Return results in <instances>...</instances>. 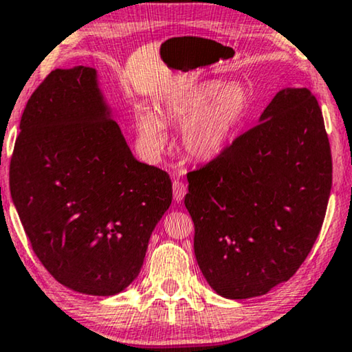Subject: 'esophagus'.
Instances as JSON below:
<instances>
[{"mask_svg": "<svg viewBox=\"0 0 352 352\" xmlns=\"http://www.w3.org/2000/svg\"><path fill=\"white\" fill-rule=\"evenodd\" d=\"M172 188H174V200L175 202H182L183 197L186 196L188 192V188L185 183H182L180 180H175L174 185H172Z\"/></svg>", "mask_w": 352, "mask_h": 352, "instance_id": "1", "label": "esophagus"}]
</instances>
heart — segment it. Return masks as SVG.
Returning a JSON list of instances; mask_svg holds the SVG:
<instances>
[{"mask_svg":"<svg viewBox=\"0 0 352 352\" xmlns=\"http://www.w3.org/2000/svg\"><path fill=\"white\" fill-rule=\"evenodd\" d=\"M250 92L239 82L224 86L208 81L167 100L160 116L147 106H136L138 142L147 158L156 160L167 144L164 120L182 125V142L197 160L219 155L235 135L250 108Z\"/></svg>","mask_w":352,"mask_h":352,"instance_id":"b5f03b06","label":"heart"}]
</instances>
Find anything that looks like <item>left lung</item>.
I'll list each match as a JSON object with an SVG mask.
<instances>
[{
    "mask_svg": "<svg viewBox=\"0 0 352 352\" xmlns=\"http://www.w3.org/2000/svg\"><path fill=\"white\" fill-rule=\"evenodd\" d=\"M186 177L206 282L227 299L266 294L304 263L326 216L332 156L316 98L282 89L260 124Z\"/></svg>",
    "mask_w": 352,
    "mask_h": 352,
    "instance_id": "1",
    "label": "left lung"
}]
</instances>
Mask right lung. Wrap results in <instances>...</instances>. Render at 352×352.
Masks as SVG:
<instances>
[{"mask_svg":"<svg viewBox=\"0 0 352 352\" xmlns=\"http://www.w3.org/2000/svg\"><path fill=\"white\" fill-rule=\"evenodd\" d=\"M32 250L56 280L113 296L138 277L172 202L167 172L133 156L91 67L56 69L32 92L9 170Z\"/></svg>","mask_w":352,"mask_h":352,"instance_id":"1","label":"right lung"}]
</instances>
